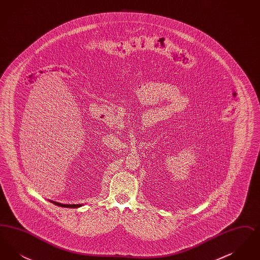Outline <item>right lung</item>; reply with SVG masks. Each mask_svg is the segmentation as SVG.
Returning a JSON list of instances; mask_svg holds the SVG:
<instances>
[{"label":"right lung","mask_w":260,"mask_h":260,"mask_svg":"<svg viewBox=\"0 0 260 260\" xmlns=\"http://www.w3.org/2000/svg\"><path fill=\"white\" fill-rule=\"evenodd\" d=\"M50 203H52V204H54V205H56V206L62 207V208H73V209H76V208H80V207L83 206L82 204H79V205H64V204H61V203H57V202L50 201Z\"/></svg>","instance_id":"obj_1"}]
</instances>
